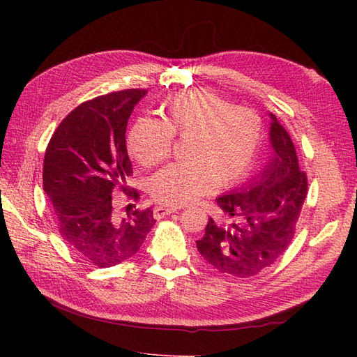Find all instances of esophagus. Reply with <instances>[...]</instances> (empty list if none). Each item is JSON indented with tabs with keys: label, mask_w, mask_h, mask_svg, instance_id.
<instances>
[{
	"label": "esophagus",
	"mask_w": 357,
	"mask_h": 357,
	"mask_svg": "<svg viewBox=\"0 0 357 357\" xmlns=\"http://www.w3.org/2000/svg\"><path fill=\"white\" fill-rule=\"evenodd\" d=\"M176 211H178V207H172V205H169V207H162V205H159V207H155L153 215H155V219H160V218H165V215L172 214Z\"/></svg>",
	"instance_id": "esophagus-1"
}]
</instances>
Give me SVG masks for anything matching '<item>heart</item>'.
Here are the masks:
<instances>
[{"instance_id": "heart-1", "label": "heart", "mask_w": 357, "mask_h": 357, "mask_svg": "<svg viewBox=\"0 0 357 357\" xmlns=\"http://www.w3.org/2000/svg\"><path fill=\"white\" fill-rule=\"evenodd\" d=\"M162 119L139 117L128 135V150L139 164L153 167L164 160L174 134L186 139L183 162L158 171L149 183L156 201L185 205L229 188L250 171L262 143L261 116L211 91L180 92L162 105Z\"/></svg>"}]
</instances>
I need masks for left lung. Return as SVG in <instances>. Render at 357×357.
Here are the masks:
<instances>
[{"mask_svg": "<svg viewBox=\"0 0 357 357\" xmlns=\"http://www.w3.org/2000/svg\"><path fill=\"white\" fill-rule=\"evenodd\" d=\"M269 119L271 158L255 177L215 199L223 219L210 218L197 241L205 261L235 277L261 273L287 250L307 198L294 142L273 113Z\"/></svg>", "mask_w": 357, "mask_h": 357, "instance_id": "obj_1", "label": "left lung"}]
</instances>
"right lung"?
<instances>
[{
    "label": "right lung",
    "instance_id": "obj_1",
    "mask_svg": "<svg viewBox=\"0 0 357 357\" xmlns=\"http://www.w3.org/2000/svg\"><path fill=\"white\" fill-rule=\"evenodd\" d=\"M146 93L126 89L83 102L61 122L45 155L43 189L62 240L101 268L134 256L156 223L150 208L119 218L112 199L117 188L128 190L126 125Z\"/></svg>",
    "mask_w": 357,
    "mask_h": 357
}]
</instances>
